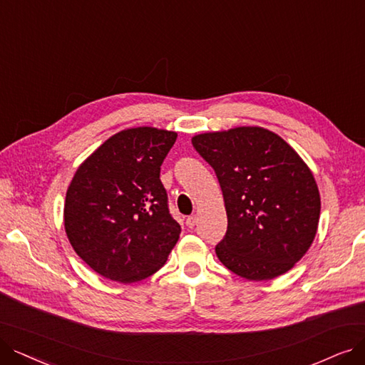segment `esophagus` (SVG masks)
Instances as JSON below:
<instances>
[{
  "mask_svg": "<svg viewBox=\"0 0 365 365\" xmlns=\"http://www.w3.org/2000/svg\"><path fill=\"white\" fill-rule=\"evenodd\" d=\"M196 223H197V215H196V214H193V215H190V217H187V220H185L187 227H195Z\"/></svg>",
  "mask_w": 365,
  "mask_h": 365,
  "instance_id": "obj_1",
  "label": "esophagus"
}]
</instances>
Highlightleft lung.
Masks as SVG:
<instances>
[{"label":"left lung","mask_w":365,"mask_h":365,"mask_svg":"<svg viewBox=\"0 0 365 365\" xmlns=\"http://www.w3.org/2000/svg\"><path fill=\"white\" fill-rule=\"evenodd\" d=\"M192 143L223 192L227 230L217 257L247 280L287 272L310 249L319 225L320 196L309 166L262 127L202 133Z\"/></svg>","instance_id":"8db88e82"}]
</instances>
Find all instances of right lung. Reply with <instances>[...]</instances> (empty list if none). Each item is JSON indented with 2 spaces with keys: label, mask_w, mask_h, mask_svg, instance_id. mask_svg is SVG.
<instances>
[{
  "label": "right lung",
  "mask_w": 365,
  "mask_h": 365,
  "mask_svg": "<svg viewBox=\"0 0 365 365\" xmlns=\"http://www.w3.org/2000/svg\"><path fill=\"white\" fill-rule=\"evenodd\" d=\"M175 140V132L154 127L123 130L85 160L68 185L67 238L85 264L109 280L147 279L180 238L160 181Z\"/></svg>",
  "instance_id": "obj_1"
}]
</instances>
